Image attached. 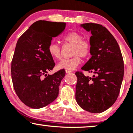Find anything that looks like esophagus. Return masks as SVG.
Here are the masks:
<instances>
[{
  "label": "esophagus",
  "mask_w": 133,
  "mask_h": 133,
  "mask_svg": "<svg viewBox=\"0 0 133 133\" xmlns=\"http://www.w3.org/2000/svg\"><path fill=\"white\" fill-rule=\"evenodd\" d=\"M65 72H66V74H68V73H70V72H72L71 71H69V70H65Z\"/></svg>",
  "instance_id": "obj_1"
}]
</instances>
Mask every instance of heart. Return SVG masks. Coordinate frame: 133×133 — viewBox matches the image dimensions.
<instances>
[{"mask_svg": "<svg viewBox=\"0 0 133 133\" xmlns=\"http://www.w3.org/2000/svg\"><path fill=\"white\" fill-rule=\"evenodd\" d=\"M64 42L72 45L71 54L72 56L70 59H63L58 63L59 69H65L71 71L76 69L81 62V57L86 58L90 56L92 50V45L90 41L83 39L81 34L76 31H70L63 36ZM48 51L54 59L58 60L61 58V47L56 42H51L48 46Z\"/></svg>", "mask_w": 133, "mask_h": 133, "instance_id": "1", "label": "heart"}]
</instances>
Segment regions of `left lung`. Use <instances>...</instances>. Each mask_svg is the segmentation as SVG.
Masks as SVG:
<instances>
[{
  "label": "left lung",
  "mask_w": 133,
  "mask_h": 133,
  "mask_svg": "<svg viewBox=\"0 0 133 133\" xmlns=\"http://www.w3.org/2000/svg\"><path fill=\"white\" fill-rule=\"evenodd\" d=\"M81 26L92 36L91 57L81 69L93 72L92 77L77 71L76 100L83 110L92 113L105 111L119 96L124 74V64L118 43L102 25L87 23Z\"/></svg>",
  "instance_id": "left-lung-1"
}]
</instances>
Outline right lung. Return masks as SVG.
<instances>
[{"mask_svg":"<svg viewBox=\"0 0 133 133\" xmlns=\"http://www.w3.org/2000/svg\"><path fill=\"white\" fill-rule=\"evenodd\" d=\"M65 26V22L37 21L17 41L11 68L12 84L20 100L30 108H43L57 97L65 71L47 74L55 66L48 46Z\"/></svg>","mask_w":133,"mask_h":133,"instance_id":"1","label":"right lung"}]
</instances>
